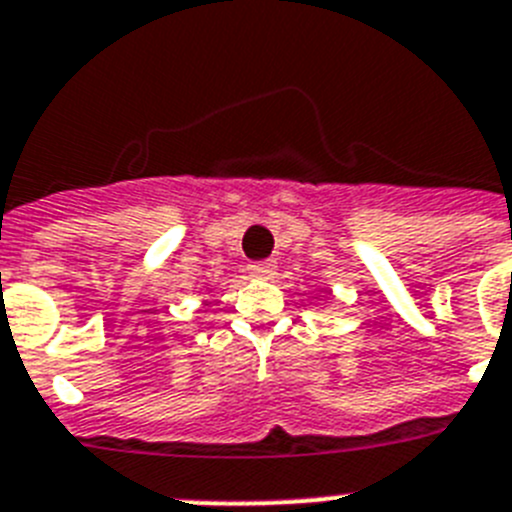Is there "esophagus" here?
I'll use <instances>...</instances> for the list:
<instances>
[{"instance_id":"obj_1","label":"esophagus","mask_w":512,"mask_h":512,"mask_svg":"<svg viewBox=\"0 0 512 512\" xmlns=\"http://www.w3.org/2000/svg\"><path fill=\"white\" fill-rule=\"evenodd\" d=\"M247 270H250L252 278L270 280V278H275L278 262H275V260H257V262H250V265H247Z\"/></svg>"}]
</instances>
